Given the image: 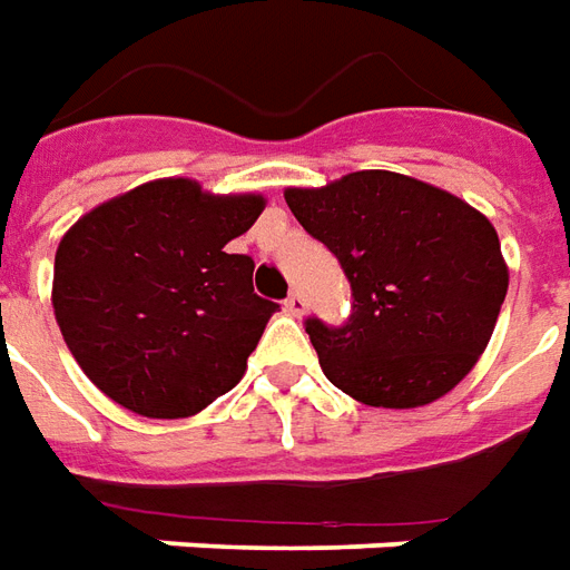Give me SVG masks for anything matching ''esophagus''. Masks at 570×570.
<instances>
[{
  "mask_svg": "<svg viewBox=\"0 0 570 570\" xmlns=\"http://www.w3.org/2000/svg\"><path fill=\"white\" fill-rule=\"evenodd\" d=\"M306 301H303V294H291L288 301H285V313L294 315V318H301V315H306Z\"/></svg>",
  "mask_w": 570,
  "mask_h": 570,
  "instance_id": "obj_1",
  "label": "esophagus"
}]
</instances>
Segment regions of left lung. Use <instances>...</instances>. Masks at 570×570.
<instances>
[{
	"label": "left lung",
	"mask_w": 570,
	"mask_h": 570,
	"mask_svg": "<svg viewBox=\"0 0 570 570\" xmlns=\"http://www.w3.org/2000/svg\"><path fill=\"white\" fill-rule=\"evenodd\" d=\"M285 203L334 252L355 297L343 327L306 322L327 380L385 410L452 392L489 346L510 282L492 222L389 169L285 188Z\"/></svg>",
	"instance_id": "left-lung-1"
}]
</instances>
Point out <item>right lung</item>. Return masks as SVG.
<instances>
[{
    "label": "right lung",
    "instance_id": "add662e5",
    "mask_svg": "<svg viewBox=\"0 0 570 570\" xmlns=\"http://www.w3.org/2000/svg\"><path fill=\"white\" fill-rule=\"evenodd\" d=\"M267 199L157 178L81 215L57 245L51 303L69 352L111 401L185 419L243 380L279 306L252 288L255 261L224 245Z\"/></svg>",
    "mask_w": 570,
    "mask_h": 570
}]
</instances>
